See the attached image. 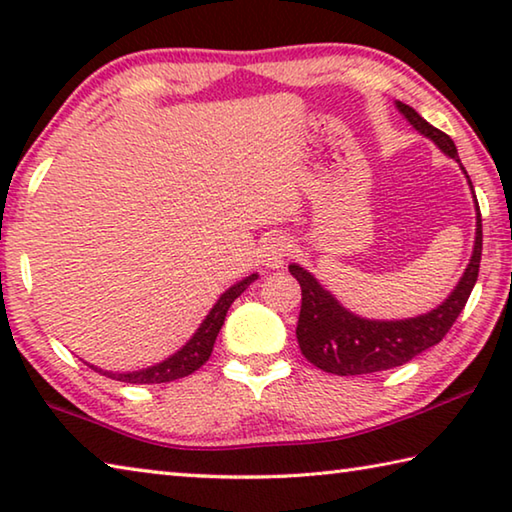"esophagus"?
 Returning a JSON list of instances; mask_svg holds the SVG:
<instances>
[{
	"mask_svg": "<svg viewBox=\"0 0 512 512\" xmlns=\"http://www.w3.org/2000/svg\"><path fill=\"white\" fill-rule=\"evenodd\" d=\"M259 253H262L259 257H262L264 266L280 268L289 255V239L284 235H268L262 241V250Z\"/></svg>",
	"mask_w": 512,
	"mask_h": 512,
	"instance_id": "1",
	"label": "esophagus"
}]
</instances>
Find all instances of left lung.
Wrapping results in <instances>:
<instances>
[{
	"label": "left lung",
	"mask_w": 512,
	"mask_h": 512,
	"mask_svg": "<svg viewBox=\"0 0 512 512\" xmlns=\"http://www.w3.org/2000/svg\"><path fill=\"white\" fill-rule=\"evenodd\" d=\"M397 110L402 112L415 131L429 137L440 151L461 164L452 137L438 131L436 126H431L427 119H422L418 112L402 101H397ZM461 169L474 192V185L463 164ZM481 250L483 230L479 203H476L474 250L461 282L456 284L443 305L431 309L429 314L406 320H368L354 316L332 293L320 287L314 275L307 273L298 264H291L289 273L296 277L302 291V305L296 327L302 354L316 368L341 377L368 375V372L404 366L406 361L418 357L420 352L443 341L445 334L456 323L458 314L463 311L465 302L474 289L476 277H479Z\"/></svg>",
	"instance_id": "1"
}]
</instances>
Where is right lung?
Masks as SVG:
<instances>
[{"instance_id": "obj_1", "label": "right lung", "mask_w": 512, "mask_h": 512, "mask_svg": "<svg viewBox=\"0 0 512 512\" xmlns=\"http://www.w3.org/2000/svg\"><path fill=\"white\" fill-rule=\"evenodd\" d=\"M255 280H257V273L244 277V280L237 282L235 287H230L228 291H225L223 296L216 300V305L212 307L210 314L205 316L201 327L196 329V334L192 336V339H189L176 354H171L169 359H164L162 363H155V366H151V368L135 370V372H108V370H101L94 366H90V368H94L97 372H101V375H106L110 379L126 381V384H167V381H176V379L192 375L194 370L201 368L203 363L210 359L214 341H216V336H219V329L223 325L230 305L250 287V282H255Z\"/></svg>"}]
</instances>
